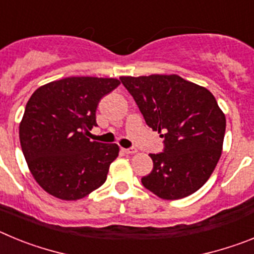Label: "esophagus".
<instances>
[{
  "mask_svg": "<svg viewBox=\"0 0 254 254\" xmlns=\"http://www.w3.org/2000/svg\"><path fill=\"white\" fill-rule=\"evenodd\" d=\"M123 152H126V154H136L137 152V150L134 149V147H128V149H122Z\"/></svg>",
  "mask_w": 254,
  "mask_h": 254,
  "instance_id": "obj_1",
  "label": "esophagus"
}]
</instances>
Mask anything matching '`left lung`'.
<instances>
[{"mask_svg": "<svg viewBox=\"0 0 254 254\" xmlns=\"http://www.w3.org/2000/svg\"><path fill=\"white\" fill-rule=\"evenodd\" d=\"M121 81L164 150L150 154L151 173L143 187L163 199H179L205 185L221 156L225 114L203 86L178 75L122 76Z\"/></svg>", "mask_w": 254, "mask_h": 254, "instance_id": "8db88e82", "label": "left lung"}]
</instances>
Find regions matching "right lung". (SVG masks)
<instances>
[{
	"label": "right lung",
	"mask_w": 254,
	"mask_h": 254,
	"mask_svg": "<svg viewBox=\"0 0 254 254\" xmlns=\"http://www.w3.org/2000/svg\"><path fill=\"white\" fill-rule=\"evenodd\" d=\"M120 80L66 77L40 86L26 103L19 134L22 154L38 185L66 201L84 198L107 179L117 143L87 138L96 108Z\"/></svg>",
	"instance_id": "1"
}]
</instances>
